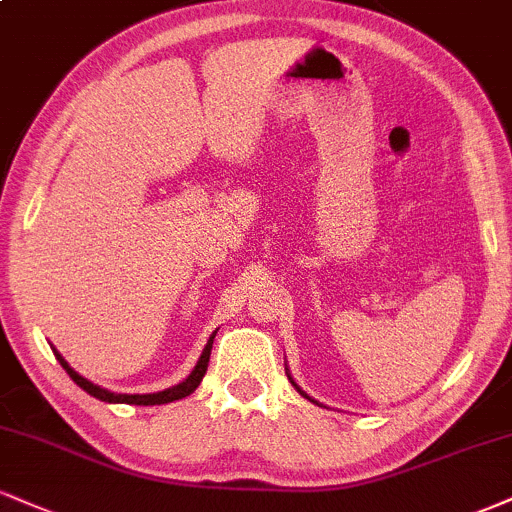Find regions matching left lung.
<instances>
[{
	"instance_id": "left-lung-1",
	"label": "left lung",
	"mask_w": 512,
	"mask_h": 512,
	"mask_svg": "<svg viewBox=\"0 0 512 512\" xmlns=\"http://www.w3.org/2000/svg\"><path fill=\"white\" fill-rule=\"evenodd\" d=\"M286 374H288V372H286ZM288 379H291V384H293V386H295V389H298V391H300V396H305V398H307V400H312V398H310V396H307V393H305V391H303V389H300V386H298V384H295V381H293V377H291V374H288ZM312 403H317V400H312Z\"/></svg>"
}]
</instances>
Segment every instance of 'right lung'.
I'll use <instances>...</instances> for the list:
<instances>
[{
    "label": "right lung",
    "mask_w": 512,
    "mask_h": 512,
    "mask_svg": "<svg viewBox=\"0 0 512 512\" xmlns=\"http://www.w3.org/2000/svg\"><path fill=\"white\" fill-rule=\"evenodd\" d=\"M214 336H217V331H214L212 336H209V341H207V346H205V350H202V355H200V360H197V365L193 367V372L188 374L186 379L181 381V384H176V386H171V389H164V391H157V393H112V391H107V389H102V386H97V384H92V381H88L85 377H80V374L76 372V369H73L69 362L64 360V357H61L57 350H54V355H57V360H59V365L66 369V374H69V377L76 381V384L80 386V389L83 391H88L92 398H97V400H104V403H126V405H164V403H174V400H178V398H186V396H190V393H193L197 386H200V381H202V377H205V372H207V365H209V355H212V343H214Z\"/></svg>",
    "instance_id": "right-lung-1"
}]
</instances>
